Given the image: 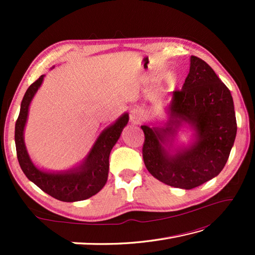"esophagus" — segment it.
I'll use <instances>...</instances> for the list:
<instances>
[{
    "label": "esophagus",
    "mask_w": 255,
    "mask_h": 255,
    "mask_svg": "<svg viewBox=\"0 0 255 255\" xmlns=\"http://www.w3.org/2000/svg\"><path fill=\"white\" fill-rule=\"evenodd\" d=\"M144 117L143 111L140 110V108H134L130 112V123L131 124H139L142 121Z\"/></svg>",
    "instance_id": "1"
}]
</instances>
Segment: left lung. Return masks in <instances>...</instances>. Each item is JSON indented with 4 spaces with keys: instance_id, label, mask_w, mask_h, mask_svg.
<instances>
[{
    "instance_id": "1",
    "label": "left lung",
    "mask_w": 255,
    "mask_h": 255,
    "mask_svg": "<svg viewBox=\"0 0 255 255\" xmlns=\"http://www.w3.org/2000/svg\"><path fill=\"white\" fill-rule=\"evenodd\" d=\"M182 90L173 91L163 126L142 125V156L156 180L173 187L192 189L223 171L237 134L234 100L228 88L207 63L191 57ZM194 131L188 146L174 147L178 130Z\"/></svg>"
}]
</instances>
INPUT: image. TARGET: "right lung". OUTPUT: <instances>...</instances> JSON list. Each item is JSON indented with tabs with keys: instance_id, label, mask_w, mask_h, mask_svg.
I'll return each instance as SVG.
<instances>
[{
	"instance_id": "obj_1",
	"label": "right lung",
	"mask_w": 255,
	"mask_h": 255,
	"mask_svg": "<svg viewBox=\"0 0 255 255\" xmlns=\"http://www.w3.org/2000/svg\"><path fill=\"white\" fill-rule=\"evenodd\" d=\"M44 78L45 75H41L27 89L15 124V144L19 165L29 181L53 198L68 203L88 199L99 193L107 182L111 151L128 124L129 115L128 113H124L115 123L105 128L96 139L89 154L78 166L58 172L40 170L34 164L27 152L24 130L29 105Z\"/></svg>"
}]
</instances>
